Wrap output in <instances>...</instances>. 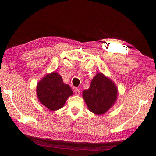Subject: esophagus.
I'll list each match as a JSON object with an SVG mask.
<instances>
[{
	"mask_svg": "<svg viewBox=\"0 0 156 156\" xmlns=\"http://www.w3.org/2000/svg\"><path fill=\"white\" fill-rule=\"evenodd\" d=\"M74 93L76 95H77V96H79V95L80 94V90L78 88H76L74 89Z\"/></svg>",
	"mask_w": 156,
	"mask_h": 156,
	"instance_id": "obj_1",
	"label": "esophagus"
}]
</instances>
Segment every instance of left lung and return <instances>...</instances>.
Masks as SVG:
<instances>
[{
    "mask_svg": "<svg viewBox=\"0 0 156 156\" xmlns=\"http://www.w3.org/2000/svg\"><path fill=\"white\" fill-rule=\"evenodd\" d=\"M118 89L113 82L102 73H97L83 97L92 113L101 115L111 109L116 102Z\"/></svg>",
    "mask_w": 156,
    "mask_h": 156,
    "instance_id": "1",
    "label": "left lung"
}]
</instances>
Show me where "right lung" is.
<instances>
[{"mask_svg":"<svg viewBox=\"0 0 156 156\" xmlns=\"http://www.w3.org/2000/svg\"><path fill=\"white\" fill-rule=\"evenodd\" d=\"M39 102L51 111H56L64 106L66 100L73 94L72 89L63 83L57 72L46 75L39 81L36 87Z\"/></svg>","mask_w":156,"mask_h":156,"instance_id":"right-lung-1","label":"right lung"}]
</instances>
